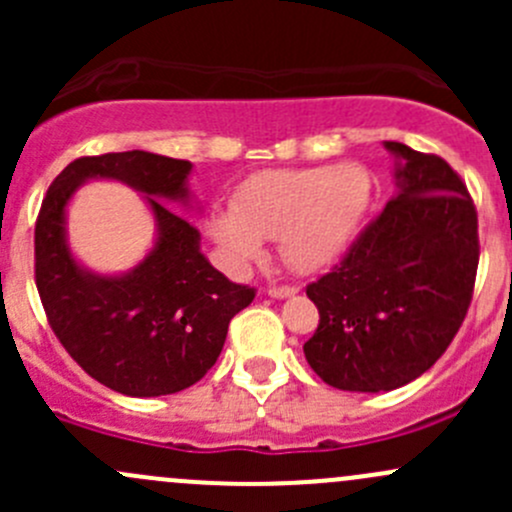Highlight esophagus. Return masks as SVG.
I'll return each mask as SVG.
<instances>
[{
  "label": "esophagus",
  "mask_w": 512,
  "mask_h": 512,
  "mask_svg": "<svg viewBox=\"0 0 512 512\" xmlns=\"http://www.w3.org/2000/svg\"><path fill=\"white\" fill-rule=\"evenodd\" d=\"M292 294H297V287H292V285H272L270 287V297L285 299V297H292Z\"/></svg>",
  "instance_id": "34e87169"
}]
</instances>
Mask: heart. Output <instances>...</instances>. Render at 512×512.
<instances>
[{
    "label": "heart",
    "instance_id": "b5f03b06",
    "mask_svg": "<svg viewBox=\"0 0 512 512\" xmlns=\"http://www.w3.org/2000/svg\"><path fill=\"white\" fill-rule=\"evenodd\" d=\"M371 193L374 180L359 163L262 170L237 188L232 213L213 215L208 230L235 272L265 255L262 240H280L292 270L317 272L354 240Z\"/></svg>",
    "mask_w": 512,
    "mask_h": 512
}]
</instances>
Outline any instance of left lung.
<instances>
[{
  "label": "left lung",
  "mask_w": 512,
  "mask_h": 512,
  "mask_svg": "<svg viewBox=\"0 0 512 512\" xmlns=\"http://www.w3.org/2000/svg\"><path fill=\"white\" fill-rule=\"evenodd\" d=\"M399 195L332 272L307 285L319 327L304 356L324 384L391 391L431 369L461 329L478 270V213L441 156L386 141Z\"/></svg>",
  "instance_id": "8db88e82"
}]
</instances>
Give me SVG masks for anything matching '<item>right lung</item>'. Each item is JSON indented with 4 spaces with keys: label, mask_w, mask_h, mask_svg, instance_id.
Returning <instances> with one entry per match:
<instances>
[{
    "label": "right lung",
    "mask_w": 512,
    "mask_h": 512,
    "mask_svg": "<svg viewBox=\"0 0 512 512\" xmlns=\"http://www.w3.org/2000/svg\"><path fill=\"white\" fill-rule=\"evenodd\" d=\"M190 160L146 151L84 156L46 190L34 227V280L46 319L71 359L126 396H165L203 379L218 361L230 319L255 299L200 252V232L165 200L188 203ZM89 177H113L149 195L159 223L152 255L128 276L81 271L65 245L63 213Z\"/></svg>",
    "instance_id": "obj_1"
}]
</instances>
